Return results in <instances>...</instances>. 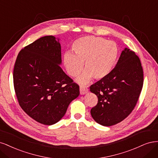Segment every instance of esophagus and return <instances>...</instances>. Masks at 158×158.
<instances>
[{
	"instance_id": "34e87169",
	"label": "esophagus",
	"mask_w": 158,
	"mask_h": 158,
	"mask_svg": "<svg viewBox=\"0 0 158 158\" xmlns=\"http://www.w3.org/2000/svg\"><path fill=\"white\" fill-rule=\"evenodd\" d=\"M80 94H85L88 93V89L85 88V86H80Z\"/></svg>"
}]
</instances>
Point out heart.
<instances>
[{
	"label": "heart",
	"mask_w": 158,
	"mask_h": 158,
	"mask_svg": "<svg viewBox=\"0 0 158 158\" xmlns=\"http://www.w3.org/2000/svg\"><path fill=\"white\" fill-rule=\"evenodd\" d=\"M72 48L75 54L67 52L64 56V64L68 73L77 77L78 83L85 85L91 79L101 80L113 70L119 55L117 44L102 37L86 36L76 40Z\"/></svg>",
	"instance_id": "b5f03b06"
}]
</instances>
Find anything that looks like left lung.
Wrapping results in <instances>:
<instances>
[{
    "instance_id": "8db88e82",
    "label": "left lung",
    "mask_w": 158,
    "mask_h": 158,
    "mask_svg": "<svg viewBox=\"0 0 158 158\" xmlns=\"http://www.w3.org/2000/svg\"><path fill=\"white\" fill-rule=\"evenodd\" d=\"M143 81L139 56L125 48L111 72L90 86V92L98 97L97 104L90 110L94 121L110 127L125 119L138 102Z\"/></svg>"
}]
</instances>
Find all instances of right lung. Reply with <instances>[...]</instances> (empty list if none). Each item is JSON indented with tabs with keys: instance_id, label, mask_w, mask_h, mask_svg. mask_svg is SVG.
<instances>
[{
	"instance_id": "right-lung-1",
	"label": "right lung",
	"mask_w": 158,
	"mask_h": 158,
	"mask_svg": "<svg viewBox=\"0 0 158 158\" xmlns=\"http://www.w3.org/2000/svg\"><path fill=\"white\" fill-rule=\"evenodd\" d=\"M59 39L49 35L35 40L19 52L13 80L22 109L39 123L51 125L62 119L79 86L60 67Z\"/></svg>"
}]
</instances>
